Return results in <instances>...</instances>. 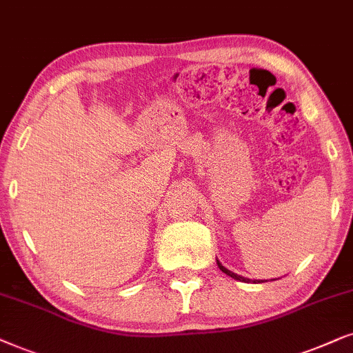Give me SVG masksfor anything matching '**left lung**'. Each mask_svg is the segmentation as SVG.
Instances as JSON below:
<instances>
[{
	"label": "left lung",
	"instance_id": "1",
	"mask_svg": "<svg viewBox=\"0 0 353 353\" xmlns=\"http://www.w3.org/2000/svg\"><path fill=\"white\" fill-rule=\"evenodd\" d=\"M218 261V260H216ZM218 266H219V270L223 271V272H225V274L228 276H231L232 279H237V281H242V283H252V279H248V278H243V276H239V274H236V272H232V271H229L228 268H224L223 265H221V263L218 261ZM253 283H260V281H253Z\"/></svg>",
	"mask_w": 353,
	"mask_h": 353
}]
</instances>
